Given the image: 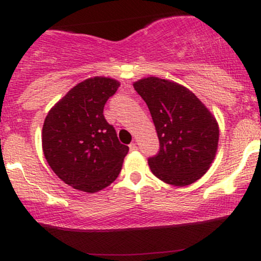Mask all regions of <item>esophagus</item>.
<instances>
[{"label":"esophagus","mask_w":261,"mask_h":261,"mask_svg":"<svg viewBox=\"0 0 261 261\" xmlns=\"http://www.w3.org/2000/svg\"><path fill=\"white\" fill-rule=\"evenodd\" d=\"M128 148H130V151H137L136 143H131V145L128 146Z\"/></svg>","instance_id":"34e87169"}]
</instances>
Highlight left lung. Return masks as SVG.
I'll list each match as a JSON object with an SVG mask.
<instances>
[{
	"label": "left lung",
	"mask_w": 261,
	"mask_h": 261,
	"mask_svg": "<svg viewBox=\"0 0 261 261\" xmlns=\"http://www.w3.org/2000/svg\"><path fill=\"white\" fill-rule=\"evenodd\" d=\"M134 87L147 104L160 140L158 153L148 158L152 173L175 187L193 184L216 155L215 118L194 93L172 81L148 77Z\"/></svg>",
	"instance_id": "1"
}]
</instances>
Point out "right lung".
I'll return each instance as SVG.
<instances>
[{"label":"right lung","instance_id":"add662e5","mask_svg":"<svg viewBox=\"0 0 261 261\" xmlns=\"http://www.w3.org/2000/svg\"><path fill=\"white\" fill-rule=\"evenodd\" d=\"M119 82L106 77L74 86L50 110L43 126V151L55 174L77 190L95 193L118 178L128 147L104 118V106Z\"/></svg>","mask_w":261,"mask_h":261}]
</instances>
